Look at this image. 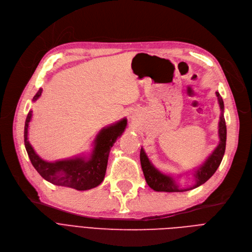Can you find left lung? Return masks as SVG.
Returning <instances> with one entry per match:
<instances>
[{
	"label": "left lung",
	"instance_id": "obj_1",
	"mask_svg": "<svg viewBox=\"0 0 252 252\" xmlns=\"http://www.w3.org/2000/svg\"><path fill=\"white\" fill-rule=\"evenodd\" d=\"M218 101L220 104V123H219V138L220 143L218 147L214 150L207 159L202 163V165L198 166L194 171V178L195 183L192 186H189L187 188H180L176 181L173 177L168 175H165L161 173L160 170H158L149 160L148 156L145 153L144 149L141 148L140 152V160H141V166L143 174L146 180L148 186L157 192H185L189 191L192 189H195L197 187L201 186L207 180H209L213 175L216 173V170L220 166L222 157L224 154V150H226V141H227V126H226V121L223 118V101L220 97V93L216 92Z\"/></svg>",
	"mask_w": 252,
	"mask_h": 252
}]
</instances>
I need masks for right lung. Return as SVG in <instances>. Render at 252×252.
<instances>
[{
	"instance_id": "obj_1",
	"label": "right lung",
	"mask_w": 252,
	"mask_h": 252,
	"mask_svg": "<svg viewBox=\"0 0 252 252\" xmlns=\"http://www.w3.org/2000/svg\"><path fill=\"white\" fill-rule=\"evenodd\" d=\"M39 89L32 101H36L42 95ZM32 111H30L24 126V145L32 164L46 181L57 186L73 188L85 191L95 188L103 182L108 156L111 147L121 137L126 127V118H123L113 125L103 127L94 140V149L87 156H75L68 159L49 162L39 157L29 142V125L32 121Z\"/></svg>"
}]
</instances>
